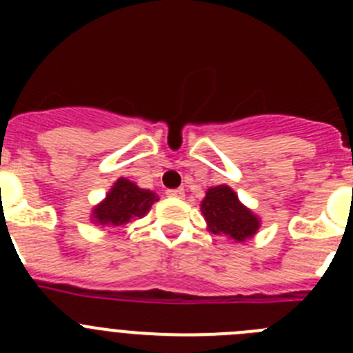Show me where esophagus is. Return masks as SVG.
Masks as SVG:
<instances>
[{
	"instance_id": "34e87169",
	"label": "esophagus",
	"mask_w": 353,
	"mask_h": 353,
	"mask_svg": "<svg viewBox=\"0 0 353 353\" xmlns=\"http://www.w3.org/2000/svg\"><path fill=\"white\" fill-rule=\"evenodd\" d=\"M166 194L171 198H183L185 192H183V189H170V191H166Z\"/></svg>"
}]
</instances>
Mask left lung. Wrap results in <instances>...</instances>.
I'll return each mask as SVG.
<instances>
[{"label": "left lung", "instance_id": "8db88e82", "mask_svg": "<svg viewBox=\"0 0 353 353\" xmlns=\"http://www.w3.org/2000/svg\"><path fill=\"white\" fill-rule=\"evenodd\" d=\"M201 212L212 232L232 236L236 242H244L260 228L256 215L240 203L235 192L228 185L208 189L201 201Z\"/></svg>", "mask_w": 353, "mask_h": 353}]
</instances>
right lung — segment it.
I'll list each match as a JSON object with an SVG mask.
<instances>
[{"label": "right lung", "instance_id": "right-lung-1", "mask_svg": "<svg viewBox=\"0 0 353 353\" xmlns=\"http://www.w3.org/2000/svg\"><path fill=\"white\" fill-rule=\"evenodd\" d=\"M157 199L155 192L139 189L136 183L120 179L109 191L108 198L93 210V221L114 226L129 223L132 217H143Z\"/></svg>", "mask_w": 353, "mask_h": 353}]
</instances>
